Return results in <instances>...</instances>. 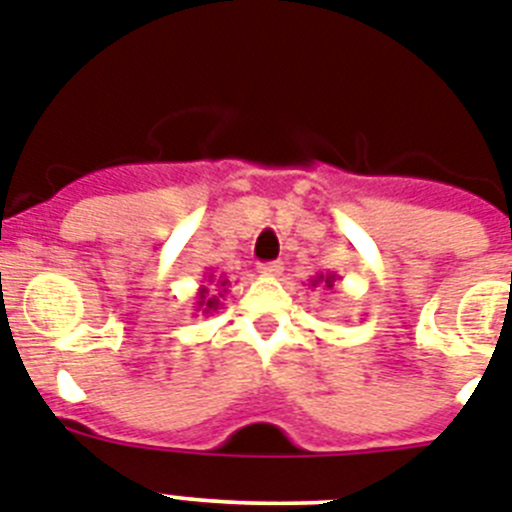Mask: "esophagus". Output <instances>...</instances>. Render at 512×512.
Segmentation results:
<instances>
[{
    "label": "esophagus",
    "instance_id": "1",
    "mask_svg": "<svg viewBox=\"0 0 512 512\" xmlns=\"http://www.w3.org/2000/svg\"><path fill=\"white\" fill-rule=\"evenodd\" d=\"M261 277H279L282 274V264L279 261H266V264H259Z\"/></svg>",
    "mask_w": 512,
    "mask_h": 512
}]
</instances>
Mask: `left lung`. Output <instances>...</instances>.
<instances>
[{"label": "left lung", "mask_w": 512, "mask_h": 512, "mask_svg": "<svg viewBox=\"0 0 512 512\" xmlns=\"http://www.w3.org/2000/svg\"><path fill=\"white\" fill-rule=\"evenodd\" d=\"M336 282H339V274L334 272H326V274H316V277H310V287H334Z\"/></svg>", "instance_id": "8db88e82"}]
</instances>
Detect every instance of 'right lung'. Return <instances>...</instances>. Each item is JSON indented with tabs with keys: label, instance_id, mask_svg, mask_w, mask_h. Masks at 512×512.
I'll return each instance as SVG.
<instances>
[{
	"label": "right lung",
	"instance_id": "1",
	"mask_svg": "<svg viewBox=\"0 0 512 512\" xmlns=\"http://www.w3.org/2000/svg\"><path fill=\"white\" fill-rule=\"evenodd\" d=\"M227 287H230V279H227L225 274H204V285L196 292V313L202 310L204 316H207V313L220 308V300L227 295Z\"/></svg>",
	"mask_w": 512,
	"mask_h": 512
}]
</instances>
